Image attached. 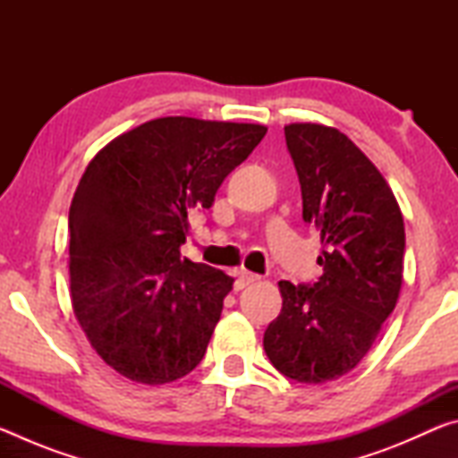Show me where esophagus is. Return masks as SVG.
<instances>
[{
  "label": "esophagus",
  "instance_id": "obj_1",
  "mask_svg": "<svg viewBox=\"0 0 458 458\" xmlns=\"http://www.w3.org/2000/svg\"><path fill=\"white\" fill-rule=\"evenodd\" d=\"M236 275H238V281H236V286H238V289H244V286H248V284H252V283L260 281V276H259V275H254V273H250V270H246V268H240V270H236Z\"/></svg>",
  "mask_w": 458,
  "mask_h": 458
}]
</instances>
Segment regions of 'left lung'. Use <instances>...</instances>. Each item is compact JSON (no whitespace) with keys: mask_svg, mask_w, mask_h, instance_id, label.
<instances>
[{"mask_svg":"<svg viewBox=\"0 0 458 458\" xmlns=\"http://www.w3.org/2000/svg\"><path fill=\"white\" fill-rule=\"evenodd\" d=\"M303 193V220L321 236L323 275L313 286L281 281V315L265 352L283 376L323 384L352 371L398 303L404 218L379 169L341 131L284 127Z\"/></svg>","mask_w":458,"mask_h":458,"instance_id":"obj_1","label":"left lung"}]
</instances>
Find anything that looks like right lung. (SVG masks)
Returning <instances> with one entry per match:
<instances>
[{"mask_svg":"<svg viewBox=\"0 0 458 458\" xmlns=\"http://www.w3.org/2000/svg\"><path fill=\"white\" fill-rule=\"evenodd\" d=\"M265 133L252 123L161 117L90 159L68 214L71 301L119 376L161 386L204 358L234 278L182 259L188 212L212 206Z\"/></svg>","mask_w":458,"mask_h":458,"instance_id":"1","label":"right lung"}]
</instances>
